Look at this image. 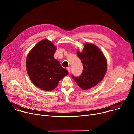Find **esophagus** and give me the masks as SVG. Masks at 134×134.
Returning a JSON list of instances; mask_svg holds the SVG:
<instances>
[{"label":"esophagus","mask_w":134,"mask_h":134,"mask_svg":"<svg viewBox=\"0 0 134 134\" xmlns=\"http://www.w3.org/2000/svg\"><path fill=\"white\" fill-rule=\"evenodd\" d=\"M67 70H68V72L69 73H70V67H67Z\"/></svg>","instance_id":"1"}]
</instances>
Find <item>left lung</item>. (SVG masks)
I'll return each mask as SVG.
<instances>
[{"instance_id": "left-lung-1", "label": "left lung", "mask_w": 134, "mask_h": 134, "mask_svg": "<svg viewBox=\"0 0 134 134\" xmlns=\"http://www.w3.org/2000/svg\"><path fill=\"white\" fill-rule=\"evenodd\" d=\"M77 54L83 65V71L78 77L72 76L77 84L87 90L96 86L104 78L107 69V61L101 50L95 45L86 43L82 52Z\"/></svg>"}]
</instances>
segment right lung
Wrapping results in <instances>:
<instances>
[{
  "label": "right lung",
  "instance_id": "right-lung-1",
  "mask_svg": "<svg viewBox=\"0 0 134 134\" xmlns=\"http://www.w3.org/2000/svg\"><path fill=\"white\" fill-rule=\"evenodd\" d=\"M56 49L52 42L43 39L30 51L26 58V70L30 80L36 87L46 91L54 89L68 75V71L54 58Z\"/></svg>",
  "mask_w": 134,
  "mask_h": 134
}]
</instances>
